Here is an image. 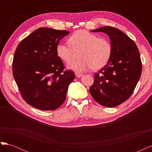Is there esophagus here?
Here are the masks:
<instances>
[{"label": "esophagus", "mask_w": 152, "mask_h": 152, "mask_svg": "<svg viewBox=\"0 0 152 152\" xmlns=\"http://www.w3.org/2000/svg\"><path fill=\"white\" fill-rule=\"evenodd\" d=\"M75 75H76V77H77L78 78H79V77H81L82 75V73H75Z\"/></svg>", "instance_id": "1"}]
</instances>
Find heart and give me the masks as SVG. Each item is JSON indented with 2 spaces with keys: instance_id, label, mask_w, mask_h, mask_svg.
<instances>
[{
  "instance_id": "b5f03b06",
  "label": "heart",
  "mask_w": 152,
  "mask_h": 152,
  "mask_svg": "<svg viewBox=\"0 0 152 152\" xmlns=\"http://www.w3.org/2000/svg\"><path fill=\"white\" fill-rule=\"evenodd\" d=\"M69 42L70 45L58 43L56 51L59 58L68 62L73 56V50H80L78 54L80 58L70 61L67 65L77 72H86L92 68L99 70L107 65L112 56V45L110 40L86 30L75 32L69 39Z\"/></svg>"
}]
</instances>
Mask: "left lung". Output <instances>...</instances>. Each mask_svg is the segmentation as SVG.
<instances>
[{
  "label": "left lung",
  "mask_w": 152,
  "mask_h": 152,
  "mask_svg": "<svg viewBox=\"0 0 152 152\" xmlns=\"http://www.w3.org/2000/svg\"><path fill=\"white\" fill-rule=\"evenodd\" d=\"M92 31H102L109 36L112 54L107 65L94 74L90 93L101 105L116 107L129 98L140 79L139 50L134 41L117 28L103 26Z\"/></svg>",
  "instance_id": "obj_1"
}]
</instances>
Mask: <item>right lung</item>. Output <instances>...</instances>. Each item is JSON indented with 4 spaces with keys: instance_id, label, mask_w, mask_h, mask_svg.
Wrapping results in <instances>:
<instances>
[{
    "instance_id": "right-lung-1",
    "label": "right lung",
    "mask_w": 152,
    "mask_h": 152,
    "mask_svg": "<svg viewBox=\"0 0 152 152\" xmlns=\"http://www.w3.org/2000/svg\"><path fill=\"white\" fill-rule=\"evenodd\" d=\"M68 34L66 30L42 27L18 45L12 61V74L21 97L31 107L54 110L65 102L75 74L71 70H65L56 48Z\"/></svg>"
}]
</instances>
